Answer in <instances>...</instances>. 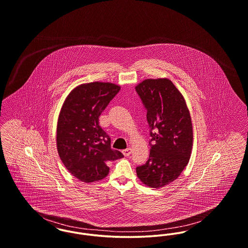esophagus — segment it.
I'll use <instances>...</instances> for the list:
<instances>
[{
  "label": "esophagus",
  "mask_w": 248,
  "mask_h": 248,
  "mask_svg": "<svg viewBox=\"0 0 248 248\" xmlns=\"http://www.w3.org/2000/svg\"><path fill=\"white\" fill-rule=\"evenodd\" d=\"M131 152H132V150H131L130 148H127V149H124V150L122 151V153H123V155H124L125 156H129V155H131Z\"/></svg>",
  "instance_id": "obj_1"
}]
</instances>
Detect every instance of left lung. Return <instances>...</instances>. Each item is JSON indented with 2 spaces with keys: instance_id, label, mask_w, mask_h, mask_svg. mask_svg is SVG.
<instances>
[{
  "instance_id": "obj_1",
  "label": "left lung",
  "mask_w": 248,
  "mask_h": 248,
  "mask_svg": "<svg viewBox=\"0 0 248 248\" xmlns=\"http://www.w3.org/2000/svg\"><path fill=\"white\" fill-rule=\"evenodd\" d=\"M135 89L147 110L152 137L149 158L136 173L143 184L160 188L175 181L190 160L191 115L183 94L169 78H147Z\"/></svg>"
}]
</instances>
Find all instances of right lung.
<instances>
[{"mask_svg":"<svg viewBox=\"0 0 248 248\" xmlns=\"http://www.w3.org/2000/svg\"><path fill=\"white\" fill-rule=\"evenodd\" d=\"M120 90L110 82L76 87L65 98L56 129L58 155L66 170L83 183L108 176V163L123 157L111 148V140L99 126V117Z\"/></svg>","mask_w":248,"mask_h":248,"instance_id":"add662e5","label":"right lung"}]
</instances>
